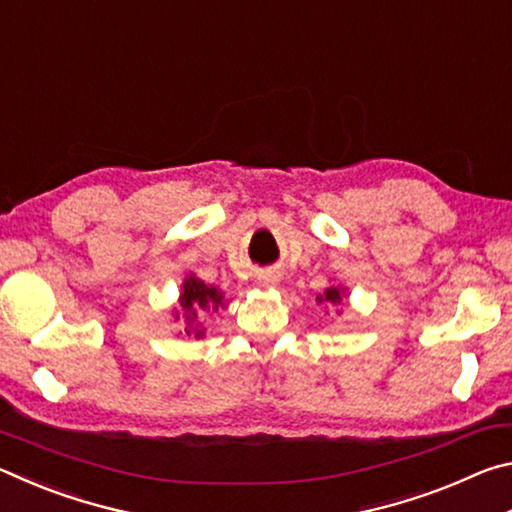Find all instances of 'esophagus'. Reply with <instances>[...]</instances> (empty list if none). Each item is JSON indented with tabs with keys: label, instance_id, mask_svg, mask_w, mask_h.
I'll return each mask as SVG.
<instances>
[{
	"label": "esophagus",
	"instance_id": "esophagus-1",
	"mask_svg": "<svg viewBox=\"0 0 512 512\" xmlns=\"http://www.w3.org/2000/svg\"><path fill=\"white\" fill-rule=\"evenodd\" d=\"M277 280H280V277H277L275 273H266L264 275V284H268V287H275Z\"/></svg>",
	"mask_w": 512,
	"mask_h": 512
}]
</instances>
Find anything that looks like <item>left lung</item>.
<instances>
[{"mask_svg":"<svg viewBox=\"0 0 512 512\" xmlns=\"http://www.w3.org/2000/svg\"><path fill=\"white\" fill-rule=\"evenodd\" d=\"M343 296H345V291L341 287H329V289H325L323 296H318L316 300L329 302V305H339V302H343Z\"/></svg>","mask_w":512,"mask_h":512,"instance_id":"left-lung-1","label":"left lung"}]
</instances>
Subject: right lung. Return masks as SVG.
Wrapping results in <instances>:
<instances>
[{
	"mask_svg": "<svg viewBox=\"0 0 512 512\" xmlns=\"http://www.w3.org/2000/svg\"><path fill=\"white\" fill-rule=\"evenodd\" d=\"M180 309H183L185 316V334H196L203 336V329H198L196 318L201 311H219L223 307V293L212 287V284H205L203 280H198L196 275H187L183 282V293H180ZM178 318V311H176Z\"/></svg>",
	"mask_w": 512,
	"mask_h": 512,
	"instance_id": "add662e5",
	"label": "right lung"
}]
</instances>
